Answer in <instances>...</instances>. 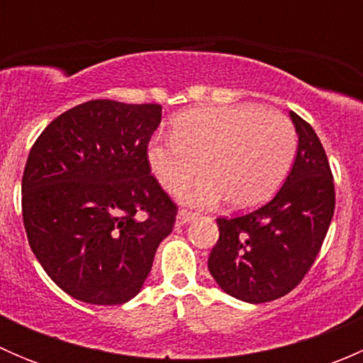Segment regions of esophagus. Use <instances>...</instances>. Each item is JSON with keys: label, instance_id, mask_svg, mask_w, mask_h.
I'll list each match as a JSON object with an SVG mask.
<instances>
[{"label": "esophagus", "instance_id": "obj_1", "mask_svg": "<svg viewBox=\"0 0 363 363\" xmlns=\"http://www.w3.org/2000/svg\"><path fill=\"white\" fill-rule=\"evenodd\" d=\"M193 216H195V214H191V212H188V211H179L177 216H175V225L184 226L186 223L191 221Z\"/></svg>", "mask_w": 363, "mask_h": 363}]
</instances>
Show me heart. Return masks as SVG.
I'll use <instances>...</instances> for the list:
<instances>
[{"label": "heart", "mask_w": 363, "mask_h": 363, "mask_svg": "<svg viewBox=\"0 0 363 363\" xmlns=\"http://www.w3.org/2000/svg\"><path fill=\"white\" fill-rule=\"evenodd\" d=\"M296 133L283 113L255 104L205 105L175 117L172 135L149 140L147 163L164 189L179 188L182 203L214 207L228 199L235 208L265 202L294 163Z\"/></svg>", "instance_id": "1"}]
</instances>
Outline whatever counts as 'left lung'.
<instances>
[{
  "mask_svg": "<svg viewBox=\"0 0 363 363\" xmlns=\"http://www.w3.org/2000/svg\"><path fill=\"white\" fill-rule=\"evenodd\" d=\"M298 145L283 188L239 218L218 219L208 272L225 294L263 303L290 294L316 259L335 207L330 164L313 128L290 112Z\"/></svg>",
  "mask_w": 363,
  "mask_h": 363,
  "instance_id": "1",
  "label": "left lung"
}]
</instances>
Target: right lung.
<instances>
[{
	"instance_id": "1",
	"label": "right lung",
	"mask_w": 363,
	"mask_h": 363,
	"mask_svg": "<svg viewBox=\"0 0 363 363\" xmlns=\"http://www.w3.org/2000/svg\"><path fill=\"white\" fill-rule=\"evenodd\" d=\"M161 105L93 100L52 121L29 151L23 219L47 276L73 298L116 306L151 272L177 207L151 175Z\"/></svg>"
}]
</instances>
